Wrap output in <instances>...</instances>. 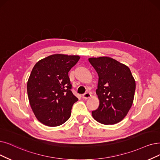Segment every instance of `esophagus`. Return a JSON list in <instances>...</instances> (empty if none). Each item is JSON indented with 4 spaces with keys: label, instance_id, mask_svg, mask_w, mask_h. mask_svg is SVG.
I'll list each match as a JSON object with an SVG mask.
<instances>
[{
    "label": "esophagus",
    "instance_id": "1",
    "mask_svg": "<svg viewBox=\"0 0 160 160\" xmlns=\"http://www.w3.org/2000/svg\"><path fill=\"white\" fill-rule=\"evenodd\" d=\"M91 97V94L90 92H85V94H83L82 95V98H84V99L89 98Z\"/></svg>",
    "mask_w": 160,
    "mask_h": 160
}]
</instances>
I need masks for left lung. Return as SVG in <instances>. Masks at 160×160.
<instances>
[{"mask_svg":"<svg viewBox=\"0 0 160 160\" xmlns=\"http://www.w3.org/2000/svg\"><path fill=\"white\" fill-rule=\"evenodd\" d=\"M89 62L98 75L97 94L100 104L92 112L95 120L113 125L122 120L129 111L136 84L130 69L109 57L91 58Z\"/></svg>","mask_w":160,"mask_h":160,"instance_id":"obj_1","label":"left lung"}]
</instances>
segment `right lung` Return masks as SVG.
Instances as JSON below:
<instances>
[{
  "instance_id": "1",
  "label": "right lung",
  "mask_w": 160,
  "mask_h": 160,
  "mask_svg": "<svg viewBox=\"0 0 160 160\" xmlns=\"http://www.w3.org/2000/svg\"><path fill=\"white\" fill-rule=\"evenodd\" d=\"M79 58L53 54L38 62L32 69L27 85L28 98L35 116L42 124L58 126L71 116L78 98L71 91L68 72Z\"/></svg>"
}]
</instances>
